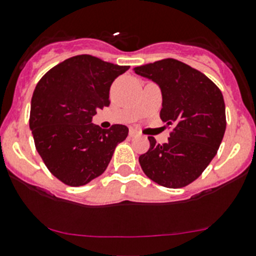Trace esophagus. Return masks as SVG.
<instances>
[{
	"label": "esophagus",
	"instance_id": "obj_1",
	"mask_svg": "<svg viewBox=\"0 0 256 256\" xmlns=\"http://www.w3.org/2000/svg\"><path fill=\"white\" fill-rule=\"evenodd\" d=\"M128 136L130 138H136V136H140V132L138 130H135V128H130L128 130Z\"/></svg>",
	"mask_w": 256,
	"mask_h": 256
}]
</instances>
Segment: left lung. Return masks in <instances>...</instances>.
Returning a JSON list of instances; mask_svg holds the SVG:
<instances>
[{"label": "left lung", "mask_w": 256, "mask_h": 256, "mask_svg": "<svg viewBox=\"0 0 256 256\" xmlns=\"http://www.w3.org/2000/svg\"><path fill=\"white\" fill-rule=\"evenodd\" d=\"M155 81L162 92L160 118L170 126L166 144L148 136L150 148L138 158L145 175L165 188H180L208 168L226 128L220 88L196 68L175 58H164L134 68Z\"/></svg>", "instance_id": "obj_1"}]
</instances>
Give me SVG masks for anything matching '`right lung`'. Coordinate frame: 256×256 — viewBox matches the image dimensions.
Segmentation results:
<instances>
[{"label":"right lung","mask_w":256,"mask_h":256,"mask_svg":"<svg viewBox=\"0 0 256 256\" xmlns=\"http://www.w3.org/2000/svg\"><path fill=\"white\" fill-rule=\"evenodd\" d=\"M128 70L91 54L70 57L47 71L34 91L30 128L50 172L68 186H82L108 168L116 146L128 138L125 125L102 130L91 122L110 105V88Z\"/></svg>","instance_id":"add662e5"}]
</instances>
